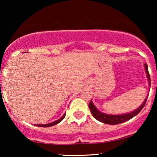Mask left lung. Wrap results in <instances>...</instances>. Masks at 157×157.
I'll return each mask as SVG.
<instances>
[{
	"label": "left lung",
	"mask_w": 157,
	"mask_h": 157,
	"mask_svg": "<svg viewBox=\"0 0 157 157\" xmlns=\"http://www.w3.org/2000/svg\"><path fill=\"white\" fill-rule=\"evenodd\" d=\"M145 71H146L147 77L148 79V83L149 86H151V77L150 75L148 72V68H147V66L146 64H145ZM148 97V96H147ZM147 97L145 98V101L143 102V103L137 109H136L135 111H132L131 113H125V114H120V115H111V114H107V113H104L102 112H100V111H98L95 105H94L93 102L90 101L89 104V107L91 111V114L93 115V117L98 121L103 122L105 124H109V125H117L119 123H122V122H126L128 120H131V118H133L134 117L137 115L140 111H142V109H143V107L145 106V103H146Z\"/></svg>",
	"instance_id": "obj_1"
}]
</instances>
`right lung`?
<instances>
[{"label": "right lung", "instance_id": "right-lung-1", "mask_svg": "<svg viewBox=\"0 0 157 157\" xmlns=\"http://www.w3.org/2000/svg\"><path fill=\"white\" fill-rule=\"evenodd\" d=\"M65 116H66V113H64V114H63V116L62 117H60V119H59V120H56V121L53 122H51V123L45 124V125H37V126H39V127H45V128H46V127H51V126H53V125H57V123H59V122L62 121V120H63V119H64Z\"/></svg>", "mask_w": 157, "mask_h": 157}]
</instances>
